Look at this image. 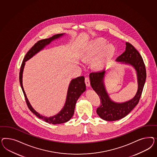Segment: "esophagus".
<instances>
[{
  "mask_svg": "<svg viewBox=\"0 0 157 157\" xmlns=\"http://www.w3.org/2000/svg\"><path fill=\"white\" fill-rule=\"evenodd\" d=\"M86 85L87 86V87H89L90 86V78L89 77H86L85 80Z\"/></svg>",
  "mask_w": 157,
  "mask_h": 157,
  "instance_id": "esophagus-1",
  "label": "esophagus"
}]
</instances>
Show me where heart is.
<instances>
[{
  "instance_id": "1",
  "label": "heart",
  "mask_w": 157,
  "mask_h": 157,
  "mask_svg": "<svg viewBox=\"0 0 157 157\" xmlns=\"http://www.w3.org/2000/svg\"><path fill=\"white\" fill-rule=\"evenodd\" d=\"M107 44V41L104 38H97L87 43L83 48L82 59L85 62H89L99 58L96 61L97 66L102 67L105 62L114 55L116 48L113 44Z\"/></svg>"
}]
</instances>
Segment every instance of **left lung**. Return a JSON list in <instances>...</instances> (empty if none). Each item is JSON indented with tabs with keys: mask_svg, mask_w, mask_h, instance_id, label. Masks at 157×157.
<instances>
[{
	"mask_svg": "<svg viewBox=\"0 0 157 157\" xmlns=\"http://www.w3.org/2000/svg\"><path fill=\"white\" fill-rule=\"evenodd\" d=\"M117 62L131 65L136 71L138 88L137 93L132 99L128 101L117 103L112 101L107 93L104 83L105 71L91 72L90 79L91 87L95 90L101 100L97 113L106 121H116L126 116L138 104L142 93L146 79V70L142 57L133 45L126 43L125 51L116 59Z\"/></svg>",
	"mask_w": 157,
	"mask_h": 157,
	"instance_id": "8db88e82",
	"label": "left lung"
}]
</instances>
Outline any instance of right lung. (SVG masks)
<instances>
[{"label":"right lung","mask_w":157,"mask_h":157,"mask_svg":"<svg viewBox=\"0 0 157 157\" xmlns=\"http://www.w3.org/2000/svg\"><path fill=\"white\" fill-rule=\"evenodd\" d=\"M64 34H57L53 36L52 37L49 38H46L44 40H41L36 43L31 49L29 51L24 57L21 66L20 72H19V82L21 87L22 88V91L24 93V96L26 104L28 106L29 109L32 111L34 114L38 118L42 119L45 122L48 123L56 124L66 123L70 120L74 113V110L76 105V101L79 98L81 94L86 90V85L85 83V77L79 76L76 78L72 79L70 85L68 87L67 95L66 101L63 108L58 113L52 117H47L43 116L39 114L34 109L30 104L28 99L24 91V87L22 85V74L24 71V66L25 64V62L28 60L31 57H33L37 53L42 50L44 48L49 44L51 43L54 40L60 38L63 36Z\"/></svg>","instance_id":"right-lung-1"}]
</instances>
